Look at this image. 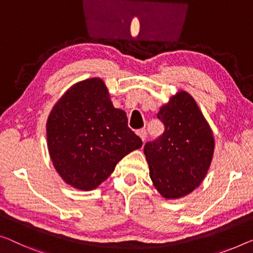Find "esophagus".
<instances>
[{"mask_svg":"<svg viewBox=\"0 0 253 253\" xmlns=\"http://www.w3.org/2000/svg\"><path fill=\"white\" fill-rule=\"evenodd\" d=\"M137 135L142 138V141L144 142L145 138H146V135H148V131H146V129H144V128H142V129L137 130Z\"/></svg>","mask_w":253,"mask_h":253,"instance_id":"esophagus-1","label":"esophagus"}]
</instances>
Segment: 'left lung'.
<instances>
[{"label": "left lung", "mask_w": 253, "mask_h": 253, "mask_svg": "<svg viewBox=\"0 0 253 253\" xmlns=\"http://www.w3.org/2000/svg\"><path fill=\"white\" fill-rule=\"evenodd\" d=\"M165 131L144 146L150 178L166 199L191 193L205 178L213 154V136L193 97L179 92L157 114Z\"/></svg>", "instance_id": "left-lung-1"}]
</instances>
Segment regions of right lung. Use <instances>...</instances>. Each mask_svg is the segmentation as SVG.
Here are the masks:
<instances>
[{"mask_svg": "<svg viewBox=\"0 0 253 253\" xmlns=\"http://www.w3.org/2000/svg\"><path fill=\"white\" fill-rule=\"evenodd\" d=\"M47 144L56 171L69 185L93 190L142 139L128 127L125 111L114 108L100 78L74 85L52 109Z\"/></svg>", "mask_w": 253, "mask_h": 253, "instance_id": "add662e5", "label": "right lung"}]
</instances>
